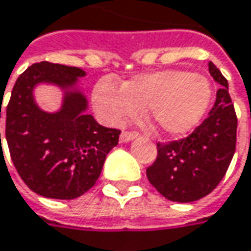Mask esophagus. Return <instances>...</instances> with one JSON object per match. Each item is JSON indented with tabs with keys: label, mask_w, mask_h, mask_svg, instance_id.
Segmentation results:
<instances>
[{
	"label": "esophagus",
	"mask_w": 251,
	"mask_h": 251,
	"mask_svg": "<svg viewBox=\"0 0 251 251\" xmlns=\"http://www.w3.org/2000/svg\"><path fill=\"white\" fill-rule=\"evenodd\" d=\"M136 136H138V135L133 133V132H122L121 136H119V142H121V143H127V142L135 139Z\"/></svg>",
	"instance_id": "obj_1"
}]
</instances>
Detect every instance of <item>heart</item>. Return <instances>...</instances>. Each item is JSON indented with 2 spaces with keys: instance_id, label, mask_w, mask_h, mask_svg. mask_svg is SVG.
<instances>
[{
  "instance_id": "1",
  "label": "heart",
  "mask_w": 251,
  "mask_h": 251,
  "mask_svg": "<svg viewBox=\"0 0 251 251\" xmlns=\"http://www.w3.org/2000/svg\"><path fill=\"white\" fill-rule=\"evenodd\" d=\"M92 100L96 111L111 124H122L136 116L139 109H146L155 130L179 136L193 130L203 119L212 100V86L201 75L169 69L133 76L122 88L111 79H100Z\"/></svg>"
}]
</instances>
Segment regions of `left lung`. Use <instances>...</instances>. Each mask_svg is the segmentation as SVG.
Returning a JSON list of instances; mask_svg holds the SVG:
<instances>
[{
	"label": "left lung",
	"instance_id": "8db88e82",
	"mask_svg": "<svg viewBox=\"0 0 251 251\" xmlns=\"http://www.w3.org/2000/svg\"><path fill=\"white\" fill-rule=\"evenodd\" d=\"M209 72L220 88L209 118L192 135L157 143V157L146 169L152 186L166 199L189 203L207 196L225 177L236 151L237 118L228 83L213 62Z\"/></svg>",
	"mask_w": 251,
	"mask_h": 251
}]
</instances>
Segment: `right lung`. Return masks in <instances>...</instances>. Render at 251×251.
<instances>
[{"label": "right lung", "mask_w": 251, "mask_h": 251, "mask_svg": "<svg viewBox=\"0 0 251 251\" xmlns=\"http://www.w3.org/2000/svg\"><path fill=\"white\" fill-rule=\"evenodd\" d=\"M85 75L81 68L44 61L21 74L12 88L5 125L11 159L25 184L44 198L82 196L95 184L106 155L118 145L121 130L99 125L86 112L88 99L79 88ZM39 84L61 89L58 111L37 106L33 92Z\"/></svg>", "instance_id": "right-lung-1"}]
</instances>
